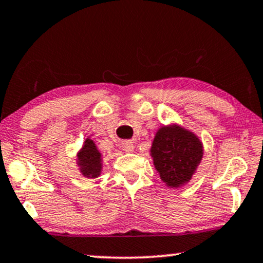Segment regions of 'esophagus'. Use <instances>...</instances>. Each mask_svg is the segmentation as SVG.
<instances>
[{
    "label": "esophagus",
    "instance_id": "1",
    "mask_svg": "<svg viewBox=\"0 0 263 263\" xmlns=\"http://www.w3.org/2000/svg\"><path fill=\"white\" fill-rule=\"evenodd\" d=\"M121 149L124 150L125 153H132V152H134V149H135V145H134V143H132V142L126 141V142L121 143Z\"/></svg>",
    "mask_w": 263,
    "mask_h": 263
}]
</instances>
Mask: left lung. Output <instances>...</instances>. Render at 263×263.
Wrapping results in <instances>:
<instances>
[{"instance_id":"obj_1","label":"left lung","mask_w":263,"mask_h":263,"mask_svg":"<svg viewBox=\"0 0 263 263\" xmlns=\"http://www.w3.org/2000/svg\"><path fill=\"white\" fill-rule=\"evenodd\" d=\"M150 156L161 180L178 189L191 180L203 157V144L190 129L178 124L161 126L154 137Z\"/></svg>"}]
</instances>
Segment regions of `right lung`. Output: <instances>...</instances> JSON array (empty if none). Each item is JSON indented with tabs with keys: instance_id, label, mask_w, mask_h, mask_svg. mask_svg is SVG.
I'll list each match as a JSON object with an SVG mask.
<instances>
[{
	"instance_id": "right-lung-1",
	"label": "right lung",
	"mask_w": 263,
	"mask_h": 263,
	"mask_svg": "<svg viewBox=\"0 0 263 263\" xmlns=\"http://www.w3.org/2000/svg\"><path fill=\"white\" fill-rule=\"evenodd\" d=\"M77 166L85 178H97L102 172V154L92 139L86 138L82 149L77 153Z\"/></svg>"
}]
</instances>
